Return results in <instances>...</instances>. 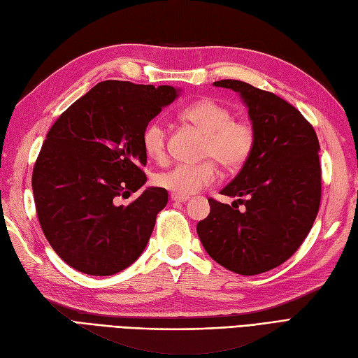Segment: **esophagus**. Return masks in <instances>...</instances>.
Masks as SVG:
<instances>
[{"mask_svg": "<svg viewBox=\"0 0 358 358\" xmlns=\"http://www.w3.org/2000/svg\"><path fill=\"white\" fill-rule=\"evenodd\" d=\"M170 199H171L173 202H180V203H185V202L189 199V197H188V196H178V194H173V193H171Z\"/></svg>", "mask_w": 358, "mask_h": 358, "instance_id": "34e87169", "label": "esophagus"}]
</instances>
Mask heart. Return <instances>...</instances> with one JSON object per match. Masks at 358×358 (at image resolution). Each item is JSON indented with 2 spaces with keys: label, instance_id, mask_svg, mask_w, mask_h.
I'll return each instance as SVG.
<instances>
[{
  "label": "heart",
  "instance_id": "obj_1",
  "mask_svg": "<svg viewBox=\"0 0 358 358\" xmlns=\"http://www.w3.org/2000/svg\"><path fill=\"white\" fill-rule=\"evenodd\" d=\"M180 117L192 122L203 134L202 157L214 159L227 170L242 166L252 153L256 133L245 121H237L231 110L213 99L192 102L180 112ZM142 148L153 161H164L166 156V129L162 122H150L142 131ZM201 164H178L157 173L156 185L169 189L173 194L189 196L214 184L217 169L213 161Z\"/></svg>",
  "mask_w": 358,
  "mask_h": 358
}]
</instances>
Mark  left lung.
I'll return each mask as SVG.
<instances>
[{
    "label": "left lung",
    "instance_id": "left-lung-1",
    "mask_svg": "<svg viewBox=\"0 0 358 358\" xmlns=\"http://www.w3.org/2000/svg\"><path fill=\"white\" fill-rule=\"evenodd\" d=\"M216 87L241 94L256 142L239 174L220 194L231 203L210 202L197 224L205 251L229 271L254 275L288 260L306 239L320 206L319 139L296 107L271 92L237 79ZM245 210L238 211V205Z\"/></svg>",
    "mask_w": 358,
    "mask_h": 358
}]
</instances>
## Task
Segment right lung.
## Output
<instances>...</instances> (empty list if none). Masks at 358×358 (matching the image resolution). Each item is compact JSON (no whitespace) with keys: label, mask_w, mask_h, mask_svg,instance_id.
Listing matches in <instances>:
<instances>
[{"label":"right lung","mask_w":358,"mask_h":358,"mask_svg":"<svg viewBox=\"0 0 358 358\" xmlns=\"http://www.w3.org/2000/svg\"><path fill=\"white\" fill-rule=\"evenodd\" d=\"M171 85L102 81L75 101L52 129L34 166L39 225L55 252L90 275L122 271L145 250L165 188L145 184L142 131L178 98Z\"/></svg>","instance_id":"obj_1"}]
</instances>
